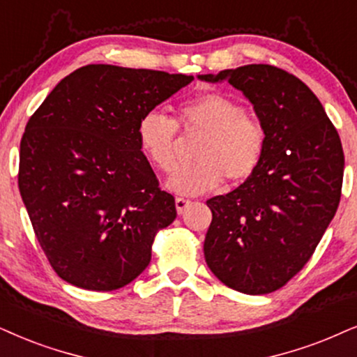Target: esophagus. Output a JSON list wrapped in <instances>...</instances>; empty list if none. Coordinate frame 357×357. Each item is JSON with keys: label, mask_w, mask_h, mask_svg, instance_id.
Instances as JSON below:
<instances>
[{"label": "esophagus", "mask_w": 357, "mask_h": 357, "mask_svg": "<svg viewBox=\"0 0 357 357\" xmlns=\"http://www.w3.org/2000/svg\"><path fill=\"white\" fill-rule=\"evenodd\" d=\"M174 204H176V211H178V214H183V212L191 206V201L184 199V197H176Z\"/></svg>", "instance_id": "obj_1"}]
</instances>
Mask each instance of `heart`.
<instances>
[{"label": "heart", "mask_w": 357, "mask_h": 357, "mask_svg": "<svg viewBox=\"0 0 357 357\" xmlns=\"http://www.w3.org/2000/svg\"><path fill=\"white\" fill-rule=\"evenodd\" d=\"M178 123L186 132H202L196 148V163L179 166L166 188L179 196H197L212 191L229 178L242 183L255 173L265 150V132L241 103L224 93H204L178 108V121L158 110L139 119L137 137L148 161L161 171L174 166Z\"/></svg>", "instance_id": "b5f03b06"}]
</instances>
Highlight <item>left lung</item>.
Segmentation results:
<instances>
[{
  "mask_svg": "<svg viewBox=\"0 0 357 357\" xmlns=\"http://www.w3.org/2000/svg\"><path fill=\"white\" fill-rule=\"evenodd\" d=\"M197 79L241 90L265 132L255 173L207 201L206 264L232 290L272 293L305 267L335 218L344 173L340 135L318 97L278 67L249 64Z\"/></svg>",
  "mask_w": 357,
  "mask_h": 357,
  "instance_id": "1",
  "label": "left lung"
}]
</instances>
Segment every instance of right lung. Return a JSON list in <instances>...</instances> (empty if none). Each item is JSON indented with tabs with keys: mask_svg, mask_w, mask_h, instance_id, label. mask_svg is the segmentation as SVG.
<instances>
[{
	"mask_svg": "<svg viewBox=\"0 0 357 357\" xmlns=\"http://www.w3.org/2000/svg\"><path fill=\"white\" fill-rule=\"evenodd\" d=\"M192 75L90 64L59 82L21 139L20 192L52 268L70 285L112 291L148 267L176 219L139 148L143 115Z\"/></svg>",
	"mask_w": 357,
	"mask_h": 357,
	"instance_id": "add662e5",
	"label": "right lung"
}]
</instances>
